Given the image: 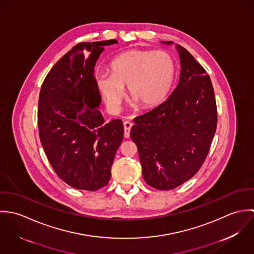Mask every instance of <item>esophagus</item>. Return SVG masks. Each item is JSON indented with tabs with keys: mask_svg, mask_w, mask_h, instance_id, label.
I'll return each mask as SVG.
<instances>
[{
	"mask_svg": "<svg viewBox=\"0 0 254 254\" xmlns=\"http://www.w3.org/2000/svg\"><path fill=\"white\" fill-rule=\"evenodd\" d=\"M123 125H124V137H125V138H129V136H130V130H131L133 124H132L131 122H129V121H125Z\"/></svg>",
	"mask_w": 254,
	"mask_h": 254,
	"instance_id": "34e87169",
	"label": "esophagus"
}]
</instances>
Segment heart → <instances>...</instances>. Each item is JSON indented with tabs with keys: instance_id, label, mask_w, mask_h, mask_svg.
<instances>
[{
	"instance_id": "1",
	"label": "heart",
	"mask_w": 254,
	"mask_h": 254,
	"mask_svg": "<svg viewBox=\"0 0 254 254\" xmlns=\"http://www.w3.org/2000/svg\"><path fill=\"white\" fill-rule=\"evenodd\" d=\"M111 74L97 76L98 88L111 109H117L125 97L144 109L160 106L168 97L176 77L174 58L164 51L131 50L117 56L110 64Z\"/></svg>"
}]
</instances>
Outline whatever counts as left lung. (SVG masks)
Listing matches in <instances>:
<instances>
[{
    "mask_svg": "<svg viewBox=\"0 0 254 254\" xmlns=\"http://www.w3.org/2000/svg\"><path fill=\"white\" fill-rule=\"evenodd\" d=\"M177 49L182 69L176 89L160 106L135 117L130 132L145 183L161 190L175 189L197 173L217 127L209 75L185 48Z\"/></svg>",
    "mask_w": 254,
    "mask_h": 254,
    "instance_id": "8db88e82",
    "label": "left lung"
}]
</instances>
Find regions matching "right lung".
Returning a JSON list of instances; mask_svg holds the SVG:
<instances>
[{
    "instance_id": "obj_1",
    "label": "right lung",
    "mask_w": 254,
    "mask_h": 254,
    "mask_svg": "<svg viewBox=\"0 0 254 254\" xmlns=\"http://www.w3.org/2000/svg\"><path fill=\"white\" fill-rule=\"evenodd\" d=\"M116 40L82 42L50 70L40 91L38 127L41 144L58 176L77 190H97L111 176L123 139L120 119L105 120L94 67L104 46Z\"/></svg>"
}]
</instances>
